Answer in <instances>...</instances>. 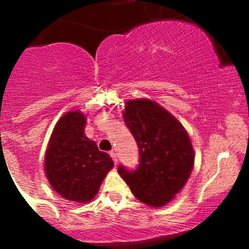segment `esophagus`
<instances>
[{"instance_id": "obj_1", "label": "esophagus", "mask_w": 249, "mask_h": 249, "mask_svg": "<svg viewBox=\"0 0 249 249\" xmlns=\"http://www.w3.org/2000/svg\"><path fill=\"white\" fill-rule=\"evenodd\" d=\"M110 156H111V158L113 159V161H115V164H117V162H118V158H117V153L115 152V151H111Z\"/></svg>"}]
</instances>
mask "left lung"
Listing matches in <instances>:
<instances>
[{
  "mask_svg": "<svg viewBox=\"0 0 249 249\" xmlns=\"http://www.w3.org/2000/svg\"><path fill=\"white\" fill-rule=\"evenodd\" d=\"M124 122L141 153L136 171L118 172L133 196L150 207L165 206L185 186L194 165V150L187 131L170 111L148 98L128 99Z\"/></svg>",
  "mask_w": 249,
  "mask_h": 249,
  "instance_id": "8db88e82",
  "label": "left lung"
}]
</instances>
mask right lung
Returning <instances> with one entry per match:
<instances>
[{
  "mask_svg": "<svg viewBox=\"0 0 249 249\" xmlns=\"http://www.w3.org/2000/svg\"><path fill=\"white\" fill-rule=\"evenodd\" d=\"M85 124L87 116L82 111L64 113L53 127L44 156L50 186L63 199L77 204L95 198L113 167L111 157L85 136Z\"/></svg>",
  "mask_w": 249,
  "mask_h": 249,
  "instance_id": "right-lung-1",
  "label": "right lung"
}]
</instances>
